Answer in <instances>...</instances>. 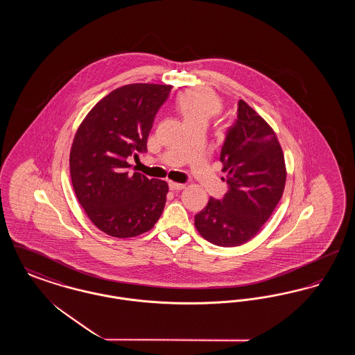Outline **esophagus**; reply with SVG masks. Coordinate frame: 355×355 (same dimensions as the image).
I'll return each instance as SVG.
<instances>
[{
  "instance_id": "obj_1",
  "label": "esophagus",
  "mask_w": 355,
  "mask_h": 355,
  "mask_svg": "<svg viewBox=\"0 0 355 355\" xmlns=\"http://www.w3.org/2000/svg\"><path fill=\"white\" fill-rule=\"evenodd\" d=\"M185 184H177V182H169V189L170 190H173V191H180V190H182V189H185Z\"/></svg>"
}]
</instances>
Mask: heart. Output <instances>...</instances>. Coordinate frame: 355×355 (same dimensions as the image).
<instances>
[{
    "mask_svg": "<svg viewBox=\"0 0 355 355\" xmlns=\"http://www.w3.org/2000/svg\"><path fill=\"white\" fill-rule=\"evenodd\" d=\"M175 109L182 117L184 123L191 121H202L206 123L209 119L220 113V102L209 90L193 89L177 98Z\"/></svg>",
    "mask_w": 355,
    "mask_h": 355,
    "instance_id": "b5f03b06",
    "label": "heart"
}]
</instances>
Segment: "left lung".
Returning <instances> with one entry per match:
<instances>
[{
	"instance_id": "obj_1",
	"label": "left lung",
	"mask_w": 355,
	"mask_h": 355,
	"mask_svg": "<svg viewBox=\"0 0 355 355\" xmlns=\"http://www.w3.org/2000/svg\"><path fill=\"white\" fill-rule=\"evenodd\" d=\"M220 161L227 173L222 178L227 193L222 200L210 198L194 225L206 241L232 248L252 239L279 202L286 182L285 158L266 121L239 100Z\"/></svg>"
}]
</instances>
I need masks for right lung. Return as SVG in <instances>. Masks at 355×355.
Returning a JSON list of instances; mask_svg holds the SVG:
<instances>
[{
  "label": "right lung",
  "mask_w": 355,
  "mask_h": 355,
  "mask_svg": "<svg viewBox=\"0 0 355 355\" xmlns=\"http://www.w3.org/2000/svg\"><path fill=\"white\" fill-rule=\"evenodd\" d=\"M170 85L132 84L102 98L78 128L70 150L73 189L87 217L103 233L129 238L159 220L169 186L130 174L129 157L148 152L146 142Z\"/></svg>",
  "instance_id": "right-lung-1"
}]
</instances>
